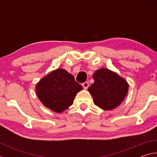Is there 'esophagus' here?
<instances>
[{"instance_id": "esophagus-1", "label": "esophagus", "mask_w": 157, "mask_h": 157, "mask_svg": "<svg viewBox=\"0 0 157 157\" xmlns=\"http://www.w3.org/2000/svg\"><path fill=\"white\" fill-rule=\"evenodd\" d=\"M82 86H83V88L84 89H88V87H89V82H84V83H82Z\"/></svg>"}]
</instances>
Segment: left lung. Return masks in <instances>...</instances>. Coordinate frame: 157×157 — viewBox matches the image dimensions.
<instances>
[{
	"label": "left lung",
	"instance_id": "obj_1",
	"mask_svg": "<svg viewBox=\"0 0 157 157\" xmlns=\"http://www.w3.org/2000/svg\"><path fill=\"white\" fill-rule=\"evenodd\" d=\"M94 82L88 88L94 104L103 110L118 107L125 98L129 84L118 74L108 68L98 69L93 75Z\"/></svg>",
	"mask_w": 157,
	"mask_h": 157
}]
</instances>
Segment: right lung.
<instances>
[{
	"instance_id": "obj_1",
	"label": "right lung",
	"mask_w": 157,
	"mask_h": 157,
	"mask_svg": "<svg viewBox=\"0 0 157 157\" xmlns=\"http://www.w3.org/2000/svg\"><path fill=\"white\" fill-rule=\"evenodd\" d=\"M73 75L57 68L44 77L36 85V93L45 107L62 113L73 105L76 94L82 90Z\"/></svg>"
}]
</instances>
